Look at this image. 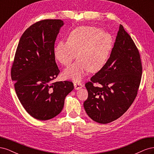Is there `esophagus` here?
<instances>
[{"label": "esophagus", "mask_w": 154, "mask_h": 154, "mask_svg": "<svg viewBox=\"0 0 154 154\" xmlns=\"http://www.w3.org/2000/svg\"><path fill=\"white\" fill-rule=\"evenodd\" d=\"M74 88H75L76 90H78V89H80V88L83 87V85L82 83L76 82L74 83Z\"/></svg>", "instance_id": "obj_1"}]
</instances>
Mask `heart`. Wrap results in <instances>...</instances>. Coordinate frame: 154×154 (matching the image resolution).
<instances>
[{"label":"heart","mask_w":154,"mask_h":154,"mask_svg":"<svg viewBox=\"0 0 154 154\" xmlns=\"http://www.w3.org/2000/svg\"><path fill=\"white\" fill-rule=\"evenodd\" d=\"M112 44L110 34L94 26H80L70 32L67 41L55 45V58L63 66H69L63 72L66 78L80 81L90 71H99L104 66Z\"/></svg>","instance_id":"heart-1"}]
</instances>
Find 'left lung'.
I'll list each match as a JSON object with an SVG mask.
<instances>
[{
  "label": "left lung",
  "instance_id": "8db88e82",
  "mask_svg": "<svg viewBox=\"0 0 154 154\" xmlns=\"http://www.w3.org/2000/svg\"><path fill=\"white\" fill-rule=\"evenodd\" d=\"M142 69L136 45L120 25L109 58L85 83L88 97L83 106L87 115L101 124L120 118L137 96Z\"/></svg>",
  "mask_w": 154,
  "mask_h": 154
}]
</instances>
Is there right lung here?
<instances>
[{
    "label": "right lung",
    "instance_id": "add662e5",
    "mask_svg": "<svg viewBox=\"0 0 154 154\" xmlns=\"http://www.w3.org/2000/svg\"><path fill=\"white\" fill-rule=\"evenodd\" d=\"M63 22L46 19L35 23L20 37L11 70L18 100L26 112L38 120H48L63 109L72 82H53L60 73L54 43Z\"/></svg>",
    "mask_w": 154,
    "mask_h": 154
}]
</instances>
